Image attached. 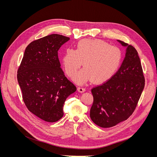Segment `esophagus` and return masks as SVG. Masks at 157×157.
Instances as JSON below:
<instances>
[{
  "label": "esophagus",
  "instance_id": "esophagus-1",
  "mask_svg": "<svg viewBox=\"0 0 157 157\" xmlns=\"http://www.w3.org/2000/svg\"><path fill=\"white\" fill-rule=\"evenodd\" d=\"M78 90L79 92H84L85 90H86V88L85 87H82V86H79L78 88Z\"/></svg>",
  "mask_w": 157,
  "mask_h": 157
}]
</instances>
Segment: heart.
<instances>
[{"instance_id":"1","label":"heart","mask_w":157,"mask_h":157,"mask_svg":"<svg viewBox=\"0 0 157 157\" xmlns=\"http://www.w3.org/2000/svg\"><path fill=\"white\" fill-rule=\"evenodd\" d=\"M120 49L101 40L83 39L77 44L76 50L67 49L62 62L65 72L72 76L82 65L84 67L74 77L78 83H84L92 79L96 83L109 79L120 64Z\"/></svg>"}]
</instances>
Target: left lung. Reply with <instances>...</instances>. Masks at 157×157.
<instances>
[{
	"label": "left lung",
	"instance_id": "8db88e82",
	"mask_svg": "<svg viewBox=\"0 0 157 157\" xmlns=\"http://www.w3.org/2000/svg\"><path fill=\"white\" fill-rule=\"evenodd\" d=\"M118 41L127 47L121 67L109 79L92 89L94 102L90 109V118L103 128L115 126L132 114L145 85L136 48Z\"/></svg>",
	"mask_w": 157,
	"mask_h": 157
}]
</instances>
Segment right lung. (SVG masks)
I'll list each match as a JSON object with an SVG mask.
<instances>
[{"label":"right lung","instance_id":"obj_1","mask_svg":"<svg viewBox=\"0 0 157 157\" xmlns=\"http://www.w3.org/2000/svg\"><path fill=\"white\" fill-rule=\"evenodd\" d=\"M70 39L51 34L31 42L26 48L17 79L27 109L48 122L63 116L64 102L76 87L64 75L58 51Z\"/></svg>","mask_w":157,"mask_h":157}]
</instances>
